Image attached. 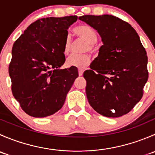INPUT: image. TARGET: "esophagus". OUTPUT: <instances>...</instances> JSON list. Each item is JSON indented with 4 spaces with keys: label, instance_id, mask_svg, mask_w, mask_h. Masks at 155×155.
<instances>
[{
    "label": "esophagus",
    "instance_id": "obj_1",
    "mask_svg": "<svg viewBox=\"0 0 155 155\" xmlns=\"http://www.w3.org/2000/svg\"><path fill=\"white\" fill-rule=\"evenodd\" d=\"M82 74H83V70H82V69H79V76H82Z\"/></svg>",
    "mask_w": 155,
    "mask_h": 155
}]
</instances>
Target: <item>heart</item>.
Returning <instances> with one entry per match:
<instances>
[{
    "mask_svg": "<svg viewBox=\"0 0 155 155\" xmlns=\"http://www.w3.org/2000/svg\"><path fill=\"white\" fill-rule=\"evenodd\" d=\"M73 31L76 35L85 40L88 43V47L86 48L87 50H93V44H94L97 41L98 38L97 34L94 30L87 26L79 25L75 28ZM70 48H71V41H70V37H67L64 43V53L65 54H68L70 51ZM90 57L86 54H73L67 59V65L72 68L82 69L86 67L90 63Z\"/></svg>",
    "mask_w": 155,
    "mask_h": 155,
    "instance_id": "heart-1",
    "label": "heart"
}]
</instances>
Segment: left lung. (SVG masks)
I'll use <instances>...</instances> for the list:
<instances>
[{
  "label": "left lung",
  "instance_id": "1",
  "mask_svg": "<svg viewBox=\"0 0 155 155\" xmlns=\"http://www.w3.org/2000/svg\"><path fill=\"white\" fill-rule=\"evenodd\" d=\"M97 31L104 44L83 73L91 107L109 118L128 113L141 100L147 82L148 57L135 29L110 15L79 17Z\"/></svg>",
  "mask_w": 155,
  "mask_h": 155
}]
</instances>
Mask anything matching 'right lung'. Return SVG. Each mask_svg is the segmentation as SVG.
Here are the masks:
<instances>
[{"instance_id": "add662e5", "label": "right lung", "mask_w": 155, "mask_h": 155, "mask_svg": "<svg viewBox=\"0 0 155 155\" xmlns=\"http://www.w3.org/2000/svg\"><path fill=\"white\" fill-rule=\"evenodd\" d=\"M76 15L34 21L14 43L9 74L12 92L25 112L35 118L53 115L63 107L78 69H60L68 30Z\"/></svg>"}]
</instances>
